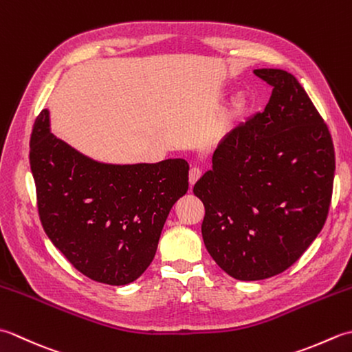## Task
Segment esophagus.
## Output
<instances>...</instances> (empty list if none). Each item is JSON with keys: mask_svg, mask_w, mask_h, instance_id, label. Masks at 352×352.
<instances>
[{"mask_svg": "<svg viewBox=\"0 0 352 352\" xmlns=\"http://www.w3.org/2000/svg\"><path fill=\"white\" fill-rule=\"evenodd\" d=\"M201 175H203V170H201L199 168H197V166H193L192 169H190V172H189V183H190V186H193L195 184L199 178H201Z\"/></svg>", "mask_w": 352, "mask_h": 352, "instance_id": "esophagus-1", "label": "esophagus"}]
</instances>
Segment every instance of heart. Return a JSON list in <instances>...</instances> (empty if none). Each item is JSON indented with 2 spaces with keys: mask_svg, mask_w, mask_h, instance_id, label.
I'll use <instances>...</instances> for the list:
<instances>
[{
  "mask_svg": "<svg viewBox=\"0 0 352 352\" xmlns=\"http://www.w3.org/2000/svg\"><path fill=\"white\" fill-rule=\"evenodd\" d=\"M246 104H248V101H246V96L245 95H239L234 98L233 104H231V109H230V116L234 118V116H239L241 113H243L245 109H246Z\"/></svg>",
  "mask_w": 352,
  "mask_h": 352,
  "instance_id": "1",
  "label": "heart"
}]
</instances>
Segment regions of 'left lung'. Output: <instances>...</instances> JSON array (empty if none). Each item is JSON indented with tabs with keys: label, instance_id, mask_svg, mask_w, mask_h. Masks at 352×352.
Returning <instances> with one entry per match:
<instances>
[{
	"label": "left lung",
	"instance_id": "1",
	"mask_svg": "<svg viewBox=\"0 0 352 352\" xmlns=\"http://www.w3.org/2000/svg\"><path fill=\"white\" fill-rule=\"evenodd\" d=\"M272 86L261 113L234 126L193 186L201 233L222 271L242 281L286 271L322 230L336 169L330 130L304 87L283 69H256Z\"/></svg>",
	"mask_w": 352,
	"mask_h": 352
}]
</instances>
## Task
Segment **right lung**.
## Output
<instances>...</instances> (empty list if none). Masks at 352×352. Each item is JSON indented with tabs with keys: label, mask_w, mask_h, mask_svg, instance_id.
Listing matches in <instances>:
<instances>
[{
	"label": "right lung",
	"mask_w": 352,
	"mask_h": 352,
	"mask_svg": "<svg viewBox=\"0 0 352 352\" xmlns=\"http://www.w3.org/2000/svg\"><path fill=\"white\" fill-rule=\"evenodd\" d=\"M48 126V110H42L30 139L45 233L87 278L111 286L139 278L155 256L172 206L188 192V162L98 163Z\"/></svg>",
	"instance_id": "1"
}]
</instances>
